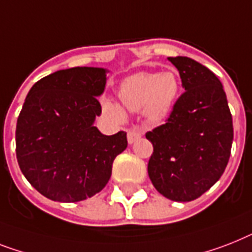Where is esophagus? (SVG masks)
I'll use <instances>...</instances> for the list:
<instances>
[{
  "mask_svg": "<svg viewBox=\"0 0 252 252\" xmlns=\"http://www.w3.org/2000/svg\"><path fill=\"white\" fill-rule=\"evenodd\" d=\"M141 136H142V130H141L138 126H133L132 129L128 130V134H126V137H128V142H129V144L136 142L138 138H141Z\"/></svg>",
  "mask_w": 252,
  "mask_h": 252,
  "instance_id": "obj_1",
  "label": "esophagus"
}]
</instances>
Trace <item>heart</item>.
Here are the masks:
<instances>
[{
    "instance_id": "1",
    "label": "heart",
    "mask_w": 252,
    "mask_h": 252,
    "mask_svg": "<svg viewBox=\"0 0 252 252\" xmlns=\"http://www.w3.org/2000/svg\"><path fill=\"white\" fill-rule=\"evenodd\" d=\"M181 84L172 71L165 72H138L123 80L119 87V98L123 106L129 111L144 110V115L150 123H160L171 114L179 97ZM103 110L116 122L126 118L124 108L111 101L103 99Z\"/></svg>"
}]
</instances>
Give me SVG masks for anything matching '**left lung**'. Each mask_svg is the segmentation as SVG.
I'll list each match as a JSON object with an SVG mask.
<instances>
[{"label": "left lung", "mask_w": 252, "mask_h": 252, "mask_svg": "<svg viewBox=\"0 0 252 252\" xmlns=\"http://www.w3.org/2000/svg\"><path fill=\"white\" fill-rule=\"evenodd\" d=\"M183 88L165 124L146 133L154 147L147 172L154 188L175 202L206 193L224 173L233 142V122L222 84L188 57L168 58Z\"/></svg>", "instance_id": "8db88e82"}]
</instances>
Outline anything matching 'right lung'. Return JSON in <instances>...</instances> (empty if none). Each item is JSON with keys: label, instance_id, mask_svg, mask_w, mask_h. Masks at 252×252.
Returning <instances> with one entry per match:
<instances>
[{"label": "right lung", "instance_id": "1", "mask_svg": "<svg viewBox=\"0 0 252 252\" xmlns=\"http://www.w3.org/2000/svg\"><path fill=\"white\" fill-rule=\"evenodd\" d=\"M107 69L73 67L31 88L16 122V159L28 183L57 202H80L99 193L126 133L105 136L94 126Z\"/></svg>", "mask_w": 252, "mask_h": 252}]
</instances>
